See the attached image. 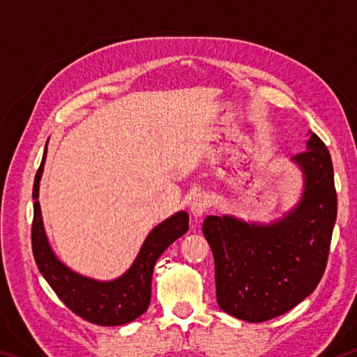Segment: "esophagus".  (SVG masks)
<instances>
[{"instance_id": "34e87169", "label": "esophagus", "mask_w": 357, "mask_h": 357, "mask_svg": "<svg viewBox=\"0 0 357 357\" xmlns=\"http://www.w3.org/2000/svg\"><path fill=\"white\" fill-rule=\"evenodd\" d=\"M209 198L204 195V193H195L192 197V200L189 203L190 213L195 217H202L203 214H206V211L209 209Z\"/></svg>"}]
</instances>
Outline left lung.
Segmentation results:
<instances>
[{"label":"left lung","mask_w":357,"mask_h":357,"mask_svg":"<svg viewBox=\"0 0 357 357\" xmlns=\"http://www.w3.org/2000/svg\"><path fill=\"white\" fill-rule=\"evenodd\" d=\"M293 160L305 189L291 213L273 225L209 215L203 234L214 255L217 304L228 315L263 323L291 310L313 293L324 274L337 219L331 154L310 134Z\"/></svg>","instance_id":"left-lung-1"}]
</instances>
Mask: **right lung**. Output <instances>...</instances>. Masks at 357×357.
I'll list each match as a JSON object with an SVG mask.
<instances>
[{
	"mask_svg": "<svg viewBox=\"0 0 357 357\" xmlns=\"http://www.w3.org/2000/svg\"><path fill=\"white\" fill-rule=\"evenodd\" d=\"M42 157L33 185L34 217L31 244L36 264L53 291L75 315L100 326H121L134 321L146 312L151 301V280L154 264L170 244L189 229V215L184 211L157 225L142 245L132 268L113 282H98L72 273L53 253L48 244L39 206V181L44 170Z\"/></svg>",
	"mask_w": 357,
	"mask_h": 357,
	"instance_id": "1",
	"label": "right lung"
}]
</instances>
